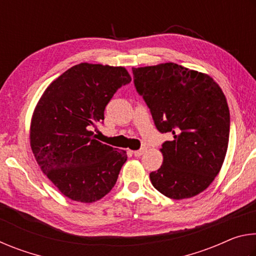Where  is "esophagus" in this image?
<instances>
[{
  "mask_svg": "<svg viewBox=\"0 0 256 256\" xmlns=\"http://www.w3.org/2000/svg\"><path fill=\"white\" fill-rule=\"evenodd\" d=\"M146 146H142L141 149H138V150L133 151V154L136 156V157H140V156L144 154L146 152Z\"/></svg>",
  "mask_w": 256,
  "mask_h": 256,
  "instance_id": "34e87169",
  "label": "esophagus"
}]
</instances>
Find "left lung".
Returning a JSON list of instances; mask_svg holds the SVG:
<instances>
[{"instance_id":"1","label":"left lung","mask_w":256,"mask_h":256,"mask_svg":"<svg viewBox=\"0 0 256 256\" xmlns=\"http://www.w3.org/2000/svg\"><path fill=\"white\" fill-rule=\"evenodd\" d=\"M134 86L160 133H172L160 149L164 162L150 172L154 188L182 200L208 188L226 157L230 115L226 97L204 73L175 63L133 68Z\"/></svg>"}]
</instances>
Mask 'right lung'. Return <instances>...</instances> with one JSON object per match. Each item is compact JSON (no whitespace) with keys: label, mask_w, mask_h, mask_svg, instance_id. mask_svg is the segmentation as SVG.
<instances>
[{"label":"right lung","mask_w":256,"mask_h":256,"mask_svg":"<svg viewBox=\"0 0 256 256\" xmlns=\"http://www.w3.org/2000/svg\"><path fill=\"white\" fill-rule=\"evenodd\" d=\"M131 82L126 68L80 63L47 86L30 125V146L42 172L73 201L92 203L110 192L126 162L124 150L94 140L107 104Z\"/></svg>","instance_id":"add662e5"}]
</instances>
